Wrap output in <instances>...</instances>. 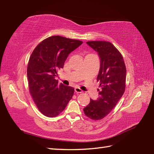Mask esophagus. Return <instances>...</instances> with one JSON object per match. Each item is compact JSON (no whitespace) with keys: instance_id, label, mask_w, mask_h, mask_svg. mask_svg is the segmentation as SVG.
I'll return each instance as SVG.
<instances>
[{"instance_id":"obj_1","label":"esophagus","mask_w":154,"mask_h":154,"mask_svg":"<svg viewBox=\"0 0 154 154\" xmlns=\"http://www.w3.org/2000/svg\"><path fill=\"white\" fill-rule=\"evenodd\" d=\"M75 93H83V91L81 90L80 88H79V87H75Z\"/></svg>"}]
</instances>
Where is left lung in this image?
Masks as SVG:
<instances>
[{
    "mask_svg": "<svg viewBox=\"0 0 154 154\" xmlns=\"http://www.w3.org/2000/svg\"><path fill=\"white\" fill-rule=\"evenodd\" d=\"M86 43L97 51L100 58V69L97 81L100 83V97L83 109L85 114L98 120L109 114L125 91L126 69L122 55L109 42L91 41Z\"/></svg>",
    "mask_w": 154,
    "mask_h": 154,
    "instance_id": "1",
    "label": "left lung"
}]
</instances>
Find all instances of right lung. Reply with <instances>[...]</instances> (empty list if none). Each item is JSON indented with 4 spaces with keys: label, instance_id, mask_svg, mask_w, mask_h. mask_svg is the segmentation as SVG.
Segmentation results:
<instances>
[{
    "label": "right lung",
    "instance_id": "obj_1",
    "mask_svg": "<svg viewBox=\"0 0 154 154\" xmlns=\"http://www.w3.org/2000/svg\"><path fill=\"white\" fill-rule=\"evenodd\" d=\"M82 44L80 40L54 35L40 42L32 52L27 68L29 90L45 116H57L73 97V88L59 84L55 77L69 54Z\"/></svg>",
    "mask_w": 154,
    "mask_h": 154
}]
</instances>
